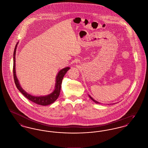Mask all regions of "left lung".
Instances as JSON below:
<instances>
[{
  "mask_svg": "<svg viewBox=\"0 0 148 148\" xmlns=\"http://www.w3.org/2000/svg\"><path fill=\"white\" fill-rule=\"evenodd\" d=\"M89 95V97H90V98L91 99H92V101H94V102H95V103H97V104H100V103H99V102H98V101H96V100H94V99L92 98V97H91V96H90V95Z\"/></svg>",
  "mask_w": 148,
  "mask_h": 148,
  "instance_id": "left-lung-1",
  "label": "left lung"
}]
</instances>
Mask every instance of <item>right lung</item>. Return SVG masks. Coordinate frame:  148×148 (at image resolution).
Returning <instances> with one entry per match:
<instances>
[{
	"mask_svg": "<svg viewBox=\"0 0 148 148\" xmlns=\"http://www.w3.org/2000/svg\"><path fill=\"white\" fill-rule=\"evenodd\" d=\"M18 42L16 44L14 49V54H13V75H14V82L17 89L21 92L24 97H25L29 100L35 103L36 104L40 106H48L52 103H53L59 96L61 85L62 83V80L63 79L64 76L68 70L70 69L69 67H66L64 69H61L59 71L57 74L56 80V85L55 89L54 91L49 94L45 96H33L28 92H25L21 88V85L19 84V80L17 79L16 75V71H15V54H16V49L17 48Z\"/></svg>",
	"mask_w": 148,
	"mask_h": 148,
	"instance_id": "right-lung-1",
	"label": "right lung"
}]
</instances>
